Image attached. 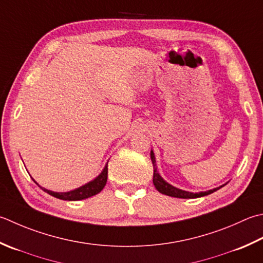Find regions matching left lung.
I'll return each instance as SVG.
<instances>
[{"label":"left lung","mask_w":263,"mask_h":263,"mask_svg":"<svg viewBox=\"0 0 263 263\" xmlns=\"http://www.w3.org/2000/svg\"><path fill=\"white\" fill-rule=\"evenodd\" d=\"M151 158H152V162H153V166H154V176H153V182H154V186L158 190L161 194L164 195H167V196H171V197H177V198H197V197H202V196H206L209 194H212L214 192H217L219 188H214L212 190H209V192H202V193H189V192H184V190L181 189H178L176 187L171 186V184H168L166 181H164L162 179V177L159 176L158 172H157V167H156V161H155V156H154V153L153 151L151 152Z\"/></svg>","instance_id":"1"}]
</instances>
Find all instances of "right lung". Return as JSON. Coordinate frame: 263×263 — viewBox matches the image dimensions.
<instances>
[{
  "mask_svg": "<svg viewBox=\"0 0 263 263\" xmlns=\"http://www.w3.org/2000/svg\"><path fill=\"white\" fill-rule=\"evenodd\" d=\"M107 177H108V164H106L104 171H102L100 176L97 177L93 181L86 183L84 186H82L75 190H71V192L54 193V192H51V190L44 189L42 187L41 188H42L45 193H48L49 195H51V196H53L55 198L64 199V200H80V199H85L87 197L95 196V195H97L98 193H100L106 186Z\"/></svg>",
  "mask_w": 263,
  "mask_h": 263,
  "instance_id": "obj_1",
  "label": "right lung"
}]
</instances>
